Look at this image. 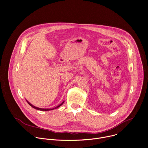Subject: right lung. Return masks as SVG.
I'll return each mask as SVG.
<instances>
[{
    "label": "right lung",
    "instance_id": "obj_1",
    "mask_svg": "<svg viewBox=\"0 0 148 148\" xmlns=\"http://www.w3.org/2000/svg\"><path fill=\"white\" fill-rule=\"evenodd\" d=\"M27 101V102H28V103L30 105V106H31L32 108H35V109H37V110H45V111H48V110H53V109H57V108H59L60 106H61L63 103H64V101H63L61 104H60L59 105H58L57 106H56V107H55V108H52V109H43V108H38V107H36V106H34L33 105H32L30 102H29L28 101Z\"/></svg>",
    "mask_w": 148,
    "mask_h": 148
}]
</instances>
